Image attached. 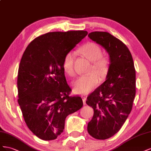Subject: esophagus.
Masks as SVG:
<instances>
[{
    "label": "esophagus",
    "mask_w": 151,
    "mask_h": 151,
    "mask_svg": "<svg viewBox=\"0 0 151 151\" xmlns=\"http://www.w3.org/2000/svg\"><path fill=\"white\" fill-rule=\"evenodd\" d=\"M83 99V104H86V97H84V96H82L81 97Z\"/></svg>",
    "instance_id": "1"
}]
</instances>
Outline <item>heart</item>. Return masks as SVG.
Returning a JSON list of instances; mask_svg holds the SVG:
<instances>
[{
  "instance_id": "obj_1",
  "label": "heart",
  "mask_w": 151,
  "mask_h": 151,
  "mask_svg": "<svg viewBox=\"0 0 151 151\" xmlns=\"http://www.w3.org/2000/svg\"><path fill=\"white\" fill-rule=\"evenodd\" d=\"M80 52L83 55L92 62L90 72L87 75L81 76L77 78L73 83L75 92L80 94H86L96 88L99 82L98 75L104 78L109 70V59L106 55H102L101 47L93 42H89L81 47ZM76 58L75 51H70L65 55L63 61V68L67 75H75L74 64Z\"/></svg>"
}]
</instances>
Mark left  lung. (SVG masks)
<instances>
[{
	"label": "left lung",
	"mask_w": 151,
	"mask_h": 151,
	"mask_svg": "<svg viewBox=\"0 0 151 151\" xmlns=\"http://www.w3.org/2000/svg\"><path fill=\"white\" fill-rule=\"evenodd\" d=\"M88 36L104 47L110 56L107 80L88 95L86 101L94 111L88 132L95 139L105 140L121 129L132 109L135 69L130 51L118 38L106 32H93Z\"/></svg>",
	"instance_id": "8db88e82"
}]
</instances>
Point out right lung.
<instances>
[{
  "mask_svg": "<svg viewBox=\"0 0 151 151\" xmlns=\"http://www.w3.org/2000/svg\"><path fill=\"white\" fill-rule=\"evenodd\" d=\"M87 34L83 30L49 32L35 38L24 52L17 80L18 102L27 127L42 140L56 139L67 116L83 106L79 96H70L63 61Z\"/></svg>",
  "mask_w": 151,
  "mask_h": 151,
  "instance_id": "obj_1",
  "label": "right lung"
}]
</instances>
